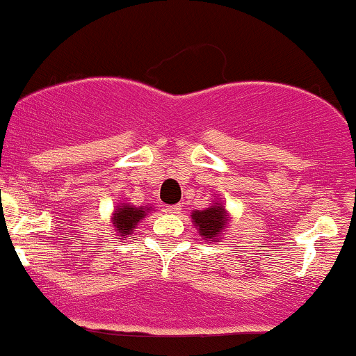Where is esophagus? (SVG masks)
<instances>
[{"instance_id":"34e87169","label":"esophagus","mask_w":356,"mask_h":356,"mask_svg":"<svg viewBox=\"0 0 356 356\" xmlns=\"http://www.w3.org/2000/svg\"><path fill=\"white\" fill-rule=\"evenodd\" d=\"M165 211L169 212V213H174V216H179V213L182 212V205H167L165 207Z\"/></svg>"}]
</instances>
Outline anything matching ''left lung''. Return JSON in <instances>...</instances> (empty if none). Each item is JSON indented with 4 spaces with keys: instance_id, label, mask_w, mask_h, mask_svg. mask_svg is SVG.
Masks as SVG:
<instances>
[{
    "instance_id": "1",
    "label": "left lung",
    "mask_w": 356,
    "mask_h": 356,
    "mask_svg": "<svg viewBox=\"0 0 356 356\" xmlns=\"http://www.w3.org/2000/svg\"><path fill=\"white\" fill-rule=\"evenodd\" d=\"M191 217L192 224L195 225L197 232L202 237V241L209 243L219 241L224 230L229 229L230 216L222 200H213L204 211L192 212Z\"/></svg>"
}]
</instances>
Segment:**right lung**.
Listing matches in <instances>:
<instances>
[{
	"label": "right lung",
	"mask_w": 356,
	"mask_h": 356,
	"mask_svg": "<svg viewBox=\"0 0 356 356\" xmlns=\"http://www.w3.org/2000/svg\"><path fill=\"white\" fill-rule=\"evenodd\" d=\"M154 211L152 205H132L127 202H119L115 205L113 216H111V224H113V234L115 238L126 241L129 235H132L134 229L143 222L147 213Z\"/></svg>",
	"instance_id": "add662e5"
}]
</instances>
